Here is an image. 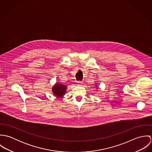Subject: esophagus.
Listing matches in <instances>:
<instances>
[{"label":"esophagus","instance_id":"1","mask_svg":"<svg viewBox=\"0 0 152 152\" xmlns=\"http://www.w3.org/2000/svg\"><path fill=\"white\" fill-rule=\"evenodd\" d=\"M81 84H83V82L78 81V82L77 83V85H78V86H80V85H81Z\"/></svg>","mask_w":152,"mask_h":152}]
</instances>
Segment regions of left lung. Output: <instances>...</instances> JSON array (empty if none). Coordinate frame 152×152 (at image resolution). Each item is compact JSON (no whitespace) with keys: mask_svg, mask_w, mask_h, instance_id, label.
I'll list each match as a JSON object with an SVG mask.
<instances>
[{"mask_svg":"<svg viewBox=\"0 0 152 152\" xmlns=\"http://www.w3.org/2000/svg\"><path fill=\"white\" fill-rule=\"evenodd\" d=\"M96 84V87H96V88H98V87H97V84ZM96 90H98V89H96Z\"/></svg>","mask_w":152,"mask_h":152,"instance_id":"8db88e82","label":"left lung"}]
</instances>
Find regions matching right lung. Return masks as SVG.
<instances>
[{
    "label": "right lung",
    "instance_id": "1",
    "mask_svg": "<svg viewBox=\"0 0 152 152\" xmlns=\"http://www.w3.org/2000/svg\"><path fill=\"white\" fill-rule=\"evenodd\" d=\"M67 86L61 83H57L52 87V92L54 95L60 98L65 95Z\"/></svg>",
    "mask_w": 152,
    "mask_h": 152
}]
</instances>
